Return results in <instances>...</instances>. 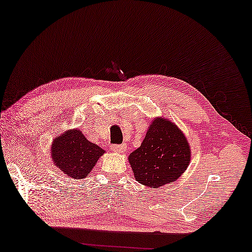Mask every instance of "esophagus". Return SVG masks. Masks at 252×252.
<instances>
[{"label": "esophagus", "instance_id": "esophagus-1", "mask_svg": "<svg viewBox=\"0 0 252 252\" xmlns=\"http://www.w3.org/2000/svg\"><path fill=\"white\" fill-rule=\"evenodd\" d=\"M111 151H114V152H118V153H123L124 151L126 150V145L125 144H114L110 146Z\"/></svg>", "mask_w": 252, "mask_h": 252}]
</instances>
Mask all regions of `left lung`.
<instances>
[{
	"instance_id": "obj_1",
	"label": "left lung",
	"mask_w": 252,
	"mask_h": 252,
	"mask_svg": "<svg viewBox=\"0 0 252 252\" xmlns=\"http://www.w3.org/2000/svg\"><path fill=\"white\" fill-rule=\"evenodd\" d=\"M128 160L136 181L158 188L184 173L190 161V150L183 131L168 119L158 118Z\"/></svg>"
}]
</instances>
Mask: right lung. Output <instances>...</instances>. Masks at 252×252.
<instances>
[{
  "mask_svg": "<svg viewBox=\"0 0 252 252\" xmlns=\"http://www.w3.org/2000/svg\"><path fill=\"white\" fill-rule=\"evenodd\" d=\"M103 153L100 146L89 142L77 129L62 134L54 139L52 145V157L56 166L74 179L88 177Z\"/></svg>",
  "mask_w": 252,
  "mask_h": 252,
  "instance_id": "add662e5",
  "label": "right lung"
}]
</instances>
